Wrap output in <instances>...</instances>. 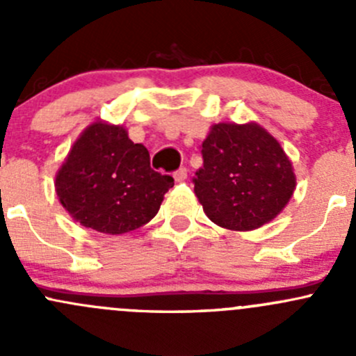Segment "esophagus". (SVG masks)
Masks as SVG:
<instances>
[{"mask_svg": "<svg viewBox=\"0 0 356 356\" xmlns=\"http://www.w3.org/2000/svg\"><path fill=\"white\" fill-rule=\"evenodd\" d=\"M174 179H175V181H177V182L186 181V179H188V168L181 167V168H179V170H175V172H174Z\"/></svg>", "mask_w": 356, "mask_h": 356, "instance_id": "obj_1", "label": "esophagus"}]
</instances>
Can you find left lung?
<instances>
[{
	"label": "left lung",
	"instance_id": "8db88e82",
	"mask_svg": "<svg viewBox=\"0 0 356 356\" xmlns=\"http://www.w3.org/2000/svg\"><path fill=\"white\" fill-rule=\"evenodd\" d=\"M203 167L193 177L207 217L231 231L267 224L293 196V165L257 124H217L201 145Z\"/></svg>",
	"mask_w": 356,
	"mask_h": 356
}]
</instances>
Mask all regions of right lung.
Here are the masks:
<instances>
[{"label": "right lung", "mask_w": 356, "mask_h": 356, "mask_svg": "<svg viewBox=\"0 0 356 356\" xmlns=\"http://www.w3.org/2000/svg\"><path fill=\"white\" fill-rule=\"evenodd\" d=\"M55 186L60 203L84 227L125 234L155 217L174 177L153 170L148 149L124 127L95 122L74 143Z\"/></svg>", "instance_id": "add662e5"}]
</instances>
